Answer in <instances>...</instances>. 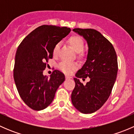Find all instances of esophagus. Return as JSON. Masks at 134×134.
<instances>
[{"mask_svg": "<svg viewBox=\"0 0 134 134\" xmlns=\"http://www.w3.org/2000/svg\"><path fill=\"white\" fill-rule=\"evenodd\" d=\"M65 78L66 79H70V78H72V77L68 75H65Z\"/></svg>", "mask_w": 134, "mask_h": 134, "instance_id": "1", "label": "esophagus"}]
</instances>
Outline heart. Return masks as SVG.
I'll use <instances>...</instances> for the list:
<instances>
[{
  "label": "heart",
  "mask_w": 134,
  "mask_h": 134,
  "mask_svg": "<svg viewBox=\"0 0 134 134\" xmlns=\"http://www.w3.org/2000/svg\"><path fill=\"white\" fill-rule=\"evenodd\" d=\"M68 43L70 44L72 49L75 52H78L79 56H83V54L82 51H83L84 47V42L81 36L78 35H73L71 36L68 40ZM59 49V44L58 43L56 44L52 50V54L54 57H56L58 54V51ZM58 68L60 71L64 73L70 75L78 68V64L75 62H69L67 61H62L58 64Z\"/></svg>",
  "instance_id": "b5f03b06"
}]
</instances>
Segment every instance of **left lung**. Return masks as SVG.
<instances>
[{
	"label": "left lung",
	"instance_id": "obj_1",
	"mask_svg": "<svg viewBox=\"0 0 134 134\" xmlns=\"http://www.w3.org/2000/svg\"><path fill=\"white\" fill-rule=\"evenodd\" d=\"M88 44L87 60L74 78L75 87L71 94L73 106L83 113H92L99 109L108 99L114 86L118 63L111 43L94 29L74 28ZM90 80L83 86L79 78Z\"/></svg>",
	"mask_w": 134,
	"mask_h": 134
}]
</instances>
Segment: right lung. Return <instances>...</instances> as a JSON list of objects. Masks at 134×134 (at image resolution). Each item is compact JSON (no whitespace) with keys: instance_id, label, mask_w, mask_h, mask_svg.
<instances>
[{"instance_id":"right-lung-1","label":"right lung","mask_w":134,"mask_h":134,"mask_svg":"<svg viewBox=\"0 0 134 134\" xmlns=\"http://www.w3.org/2000/svg\"><path fill=\"white\" fill-rule=\"evenodd\" d=\"M71 32L67 27L42 25L20 43L15 59L13 78L20 97L31 109L40 111L49 106L65 75L54 70L51 77L43 75L56 44Z\"/></svg>"}]
</instances>
